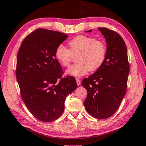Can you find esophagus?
I'll return each instance as SVG.
<instances>
[{"instance_id": "34e87169", "label": "esophagus", "mask_w": 146, "mask_h": 146, "mask_svg": "<svg viewBox=\"0 0 146 146\" xmlns=\"http://www.w3.org/2000/svg\"><path fill=\"white\" fill-rule=\"evenodd\" d=\"M76 80L77 84H78V86H79V85L81 84V81H80V79H78V78H76Z\"/></svg>"}]
</instances>
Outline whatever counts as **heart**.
<instances>
[{
  "label": "heart",
  "mask_w": 146,
  "mask_h": 146,
  "mask_svg": "<svg viewBox=\"0 0 146 146\" xmlns=\"http://www.w3.org/2000/svg\"><path fill=\"white\" fill-rule=\"evenodd\" d=\"M69 49L64 45L57 46L55 57L64 67H68L77 56L78 63L70 66L67 70L68 75L81 77L88 71L98 70L105 61L106 47L102 41L86 35H78L68 42Z\"/></svg>",
  "instance_id": "b5f03b06"
}]
</instances>
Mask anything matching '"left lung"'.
Returning <instances> with one entry per match:
<instances>
[{"mask_svg": "<svg viewBox=\"0 0 146 146\" xmlns=\"http://www.w3.org/2000/svg\"><path fill=\"white\" fill-rule=\"evenodd\" d=\"M98 29L107 42L105 61L94 74L82 79L81 84L88 92L84 102L86 111L98 119H106L116 112L126 94L130 65L120 35L107 28Z\"/></svg>", "mask_w": 146, "mask_h": 146, "instance_id": "8db88e82", "label": "left lung"}]
</instances>
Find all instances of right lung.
I'll list each match as a JSON object with an SVG mask.
<instances>
[{
  "label": "right lung",
  "mask_w": 146,
  "mask_h": 146,
  "mask_svg": "<svg viewBox=\"0 0 146 146\" xmlns=\"http://www.w3.org/2000/svg\"><path fill=\"white\" fill-rule=\"evenodd\" d=\"M68 37L64 33L37 29L19 49L16 75L21 98L29 111L42 122L58 119L64 111L67 95L76 89L75 78H62L55 50Z\"/></svg>",
  "instance_id": "1"
}]
</instances>
